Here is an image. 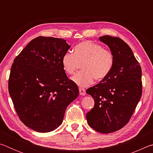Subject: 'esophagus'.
Masks as SVG:
<instances>
[{
	"mask_svg": "<svg viewBox=\"0 0 153 153\" xmlns=\"http://www.w3.org/2000/svg\"><path fill=\"white\" fill-rule=\"evenodd\" d=\"M79 94L81 96H85L86 95V90L84 88H79Z\"/></svg>",
	"mask_w": 153,
	"mask_h": 153,
	"instance_id": "34e87169",
	"label": "esophagus"
}]
</instances>
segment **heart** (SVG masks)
I'll return each mask as SVG.
<instances>
[{"mask_svg": "<svg viewBox=\"0 0 153 153\" xmlns=\"http://www.w3.org/2000/svg\"><path fill=\"white\" fill-rule=\"evenodd\" d=\"M114 61V55L110 51L98 44L84 41L75 46L74 53H65L61 63L64 71L69 75L74 74L79 63H83L84 71L77 73L71 79L77 86L86 87L92 84L94 78H105L112 70Z\"/></svg>", "mask_w": 153, "mask_h": 153, "instance_id": "heart-1", "label": "heart"}]
</instances>
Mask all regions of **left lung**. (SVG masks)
I'll list each match as a JSON object with an SVG mask.
<instances>
[{"instance_id":"obj_1","label":"left lung","mask_w":153,"mask_h":153,"mask_svg":"<svg viewBox=\"0 0 153 153\" xmlns=\"http://www.w3.org/2000/svg\"><path fill=\"white\" fill-rule=\"evenodd\" d=\"M114 55L110 74L86 90L94 106L86 114L88 125L97 131L109 134L125 126L142 96V69L131 48L117 37L99 38Z\"/></svg>"}]
</instances>
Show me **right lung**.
<instances>
[{"label": "right lung", "instance_id": "1", "mask_svg": "<svg viewBox=\"0 0 153 153\" xmlns=\"http://www.w3.org/2000/svg\"><path fill=\"white\" fill-rule=\"evenodd\" d=\"M70 45L61 38L39 36L15 59L9 92L20 120L38 132L55 130L63 122L65 110L79 95L69 79L61 59Z\"/></svg>", "mask_w": 153, "mask_h": 153}]
</instances>
